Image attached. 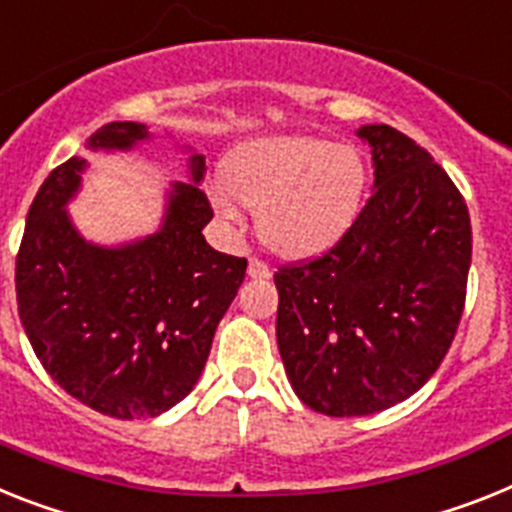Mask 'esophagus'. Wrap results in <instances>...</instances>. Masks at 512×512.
<instances>
[{
	"label": "esophagus",
	"instance_id": "34e87169",
	"mask_svg": "<svg viewBox=\"0 0 512 512\" xmlns=\"http://www.w3.org/2000/svg\"><path fill=\"white\" fill-rule=\"evenodd\" d=\"M247 276L249 278H270L268 263H263V260L252 257V260H249V265H247Z\"/></svg>",
	"mask_w": 512,
	"mask_h": 512
}]
</instances>
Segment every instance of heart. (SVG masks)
<instances>
[{
    "mask_svg": "<svg viewBox=\"0 0 512 512\" xmlns=\"http://www.w3.org/2000/svg\"><path fill=\"white\" fill-rule=\"evenodd\" d=\"M367 190L362 156L317 137H265L236 148L210 187L218 216L239 223L257 210V231L283 257L333 247L359 216Z\"/></svg>",
    "mask_w": 512,
    "mask_h": 512,
    "instance_id": "heart-1",
    "label": "heart"
}]
</instances>
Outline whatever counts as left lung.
Segmentation results:
<instances>
[{
    "label": "left lung",
    "mask_w": 512,
    "mask_h": 512,
    "mask_svg": "<svg viewBox=\"0 0 512 512\" xmlns=\"http://www.w3.org/2000/svg\"><path fill=\"white\" fill-rule=\"evenodd\" d=\"M375 192L317 260L276 273V338L291 388L325 416L406 401L455 338L471 265V218L450 176L388 124L356 130Z\"/></svg>",
    "instance_id": "8db88e82"
}]
</instances>
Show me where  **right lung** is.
<instances>
[{"instance_id": "obj_1", "label": "right lung", "mask_w": 512, "mask_h": 512, "mask_svg": "<svg viewBox=\"0 0 512 512\" xmlns=\"http://www.w3.org/2000/svg\"><path fill=\"white\" fill-rule=\"evenodd\" d=\"M150 137L137 122H111L90 150H132ZM88 166L70 158L41 184L15 263L17 312L51 380L114 419L158 416L195 388L247 260L216 252L213 218L197 187L205 156H190V182H174L156 234L103 247L83 239L67 203Z\"/></svg>"}]
</instances>
